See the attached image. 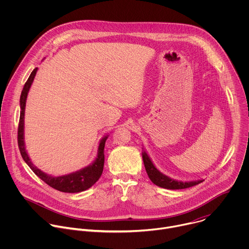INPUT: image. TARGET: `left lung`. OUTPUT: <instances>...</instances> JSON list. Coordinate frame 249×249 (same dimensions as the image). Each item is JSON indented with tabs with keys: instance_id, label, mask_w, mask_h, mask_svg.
<instances>
[{
	"instance_id": "1",
	"label": "left lung",
	"mask_w": 249,
	"mask_h": 249,
	"mask_svg": "<svg viewBox=\"0 0 249 249\" xmlns=\"http://www.w3.org/2000/svg\"><path fill=\"white\" fill-rule=\"evenodd\" d=\"M143 160L145 164L146 171L149 175V178L151 181L162 188L165 189H184V188H189L194 185H197L201 183L203 180H196V181H190V182H182V181H176L174 179L169 178V177L165 176L164 174L160 173L153 164L151 159L147 155V153L144 151L143 153Z\"/></svg>"
}]
</instances>
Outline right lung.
Returning a JSON list of instances; mask_svg holds the SVG:
<instances>
[{
    "label": "right lung",
    "mask_w": 249,
    "mask_h": 249,
    "mask_svg": "<svg viewBox=\"0 0 249 249\" xmlns=\"http://www.w3.org/2000/svg\"><path fill=\"white\" fill-rule=\"evenodd\" d=\"M37 68H35L26 83L24 84V87L21 91L20 95V114H19V122H18V144L19 148L20 155L24 161L28 164V166L31 168V170L36 174L41 180H43L46 184H48L50 187L66 193H78L85 191L91 187L98 179L102 174L103 171V165H104V146L105 141L107 139V136L104 137L101 141L98 147V155L94 162L74 173H71L68 175H63L59 177H53L50 175L45 174L41 170H39L37 167H35L32 162L30 161L25 149H24V142H23V118H24V108H25V101L27 97V92L29 90V88L33 82V79L36 75Z\"/></svg>",
    "instance_id": "right-lung-1"
}]
</instances>
